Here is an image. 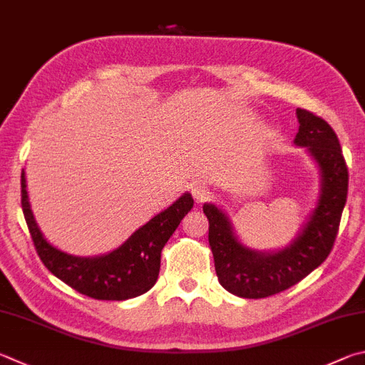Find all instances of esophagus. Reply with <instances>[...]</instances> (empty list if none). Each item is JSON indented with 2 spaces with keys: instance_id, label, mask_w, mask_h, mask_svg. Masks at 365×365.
Here are the masks:
<instances>
[{
  "instance_id": "obj_1",
  "label": "esophagus",
  "mask_w": 365,
  "mask_h": 365,
  "mask_svg": "<svg viewBox=\"0 0 365 365\" xmlns=\"http://www.w3.org/2000/svg\"><path fill=\"white\" fill-rule=\"evenodd\" d=\"M191 195H193V197L197 202H202L209 197L210 190L209 187H205L204 183H195L193 187H191Z\"/></svg>"
}]
</instances>
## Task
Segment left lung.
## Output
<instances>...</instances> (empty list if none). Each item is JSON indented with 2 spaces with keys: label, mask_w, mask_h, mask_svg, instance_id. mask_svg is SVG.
I'll return each instance as SVG.
<instances>
[{
  "label": "left lung",
  "mask_w": 365,
  "mask_h": 365,
  "mask_svg": "<svg viewBox=\"0 0 365 365\" xmlns=\"http://www.w3.org/2000/svg\"><path fill=\"white\" fill-rule=\"evenodd\" d=\"M300 128L294 143L307 147L321 169V196L309 220L286 249L257 252L233 233L228 217L214 204H204L209 220V246L218 282L242 298H264L295 286L329 257L339 233L348 196V168L335 130L308 110L297 108Z\"/></svg>",
  "instance_id": "1"
}]
</instances>
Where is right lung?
Returning a JSON list of instances; mask_svg holds the SVG:
<instances>
[{
	"instance_id": "obj_1",
	"label": "right lung",
	"mask_w": 365,
	"mask_h": 365,
	"mask_svg": "<svg viewBox=\"0 0 365 365\" xmlns=\"http://www.w3.org/2000/svg\"><path fill=\"white\" fill-rule=\"evenodd\" d=\"M22 210L39 258L52 274L76 292L96 300H128L155 286L161 267V250L182 218L193 207L190 193L138 228L123 246L102 257H75L56 249L44 240L30 209L22 170Z\"/></svg>"
}]
</instances>
